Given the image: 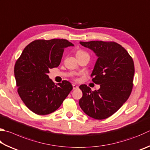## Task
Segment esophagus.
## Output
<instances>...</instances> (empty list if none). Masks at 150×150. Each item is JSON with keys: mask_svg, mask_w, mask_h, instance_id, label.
I'll return each instance as SVG.
<instances>
[{"mask_svg": "<svg viewBox=\"0 0 150 150\" xmlns=\"http://www.w3.org/2000/svg\"><path fill=\"white\" fill-rule=\"evenodd\" d=\"M78 88H79V86L77 85H76V84H73V90L77 89Z\"/></svg>", "mask_w": 150, "mask_h": 150, "instance_id": "34e87169", "label": "esophagus"}]
</instances>
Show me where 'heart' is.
<instances>
[{
  "mask_svg": "<svg viewBox=\"0 0 150 150\" xmlns=\"http://www.w3.org/2000/svg\"><path fill=\"white\" fill-rule=\"evenodd\" d=\"M83 53H85V52H83V51H82V50H79V51H77V54H83Z\"/></svg>",
  "mask_w": 150,
  "mask_h": 150,
  "instance_id": "heart-1",
  "label": "heart"
}]
</instances>
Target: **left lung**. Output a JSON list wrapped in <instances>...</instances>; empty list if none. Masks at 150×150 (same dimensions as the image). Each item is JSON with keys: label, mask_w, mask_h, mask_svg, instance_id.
<instances>
[{"label": "left lung", "mask_w": 150, "mask_h": 150, "mask_svg": "<svg viewBox=\"0 0 150 150\" xmlns=\"http://www.w3.org/2000/svg\"><path fill=\"white\" fill-rule=\"evenodd\" d=\"M96 54L92 81L100 89L92 91L86 84L79 86L83 96L79 105L87 115L104 119L115 113L130 96L133 86L134 65L128 52L115 42H80Z\"/></svg>", "instance_id": "1"}]
</instances>
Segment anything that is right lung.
<instances>
[{
  "label": "right lung",
  "instance_id": "right-lung-1",
  "mask_svg": "<svg viewBox=\"0 0 150 150\" xmlns=\"http://www.w3.org/2000/svg\"><path fill=\"white\" fill-rule=\"evenodd\" d=\"M74 46L66 39L35 40L24 48L14 66L18 92L25 105L40 115L59 108L73 89L69 81L55 84L48 73L61 62L64 48Z\"/></svg>",
  "mask_w": 150,
  "mask_h": 150
}]
</instances>
